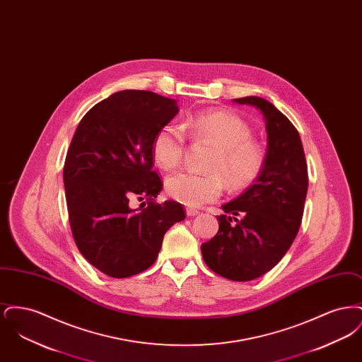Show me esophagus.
Returning <instances> with one entry per match:
<instances>
[{"label": "esophagus", "instance_id": "34e87169", "mask_svg": "<svg viewBox=\"0 0 362 362\" xmlns=\"http://www.w3.org/2000/svg\"><path fill=\"white\" fill-rule=\"evenodd\" d=\"M186 213H187L189 217H194V216L199 214V211H198L197 209H192V207H187V209H186Z\"/></svg>", "mask_w": 362, "mask_h": 362}]
</instances>
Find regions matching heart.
Instances as JSON below:
<instances>
[{
    "label": "heart",
    "instance_id": "obj_1",
    "mask_svg": "<svg viewBox=\"0 0 362 362\" xmlns=\"http://www.w3.org/2000/svg\"><path fill=\"white\" fill-rule=\"evenodd\" d=\"M189 126L195 134L211 139L218 146V153L209 165L213 173L183 170L167 177L165 189L173 199L187 206H201L223 194L224 179L230 189H241L258 177L264 153L257 142L251 141V127L239 115L226 110H209L192 115ZM185 145L186 137L179 126H163L152 144V155L158 167H177Z\"/></svg>",
    "mask_w": 362,
    "mask_h": 362
}]
</instances>
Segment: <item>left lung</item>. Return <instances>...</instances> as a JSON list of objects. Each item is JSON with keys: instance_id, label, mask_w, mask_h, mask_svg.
<instances>
[{"instance_id": "obj_1", "label": "left lung", "mask_w": 362, "mask_h": 362, "mask_svg": "<svg viewBox=\"0 0 362 362\" xmlns=\"http://www.w3.org/2000/svg\"><path fill=\"white\" fill-rule=\"evenodd\" d=\"M233 103L255 107L263 115L264 164L254 185L221 206L218 232L201 251L216 274L245 282L270 272L291 248L301 225L308 171L298 132L274 104L258 96ZM240 214V221L231 217Z\"/></svg>"}]
</instances>
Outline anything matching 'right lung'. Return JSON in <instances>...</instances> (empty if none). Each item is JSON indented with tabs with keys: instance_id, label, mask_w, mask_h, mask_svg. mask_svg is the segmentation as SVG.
Masks as SVG:
<instances>
[{
	"instance_id": "1",
	"label": "right lung",
	"mask_w": 362,
	"mask_h": 362,
	"mask_svg": "<svg viewBox=\"0 0 362 362\" xmlns=\"http://www.w3.org/2000/svg\"><path fill=\"white\" fill-rule=\"evenodd\" d=\"M177 112L175 99L127 89L93 105L76 129L64 167L71 233L105 276L149 269L165 232L186 218L180 204L155 202L163 183L153 171V138ZM133 197L146 202L133 209Z\"/></svg>"
}]
</instances>
